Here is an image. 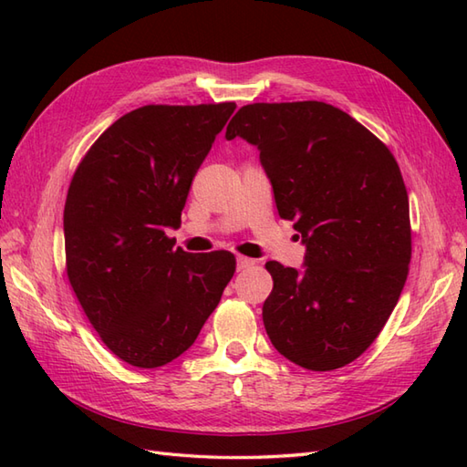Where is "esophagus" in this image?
<instances>
[{
	"instance_id": "obj_1",
	"label": "esophagus",
	"mask_w": 467,
	"mask_h": 467,
	"mask_svg": "<svg viewBox=\"0 0 467 467\" xmlns=\"http://www.w3.org/2000/svg\"><path fill=\"white\" fill-rule=\"evenodd\" d=\"M253 265H254L253 259H246V256H236V269L239 271L249 269V266H253Z\"/></svg>"
}]
</instances>
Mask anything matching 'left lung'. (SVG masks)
<instances>
[{
    "label": "left lung",
    "instance_id": "obj_1",
    "mask_svg": "<svg viewBox=\"0 0 467 467\" xmlns=\"http://www.w3.org/2000/svg\"><path fill=\"white\" fill-rule=\"evenodd\" d=\"M256 146L276 211L305 244L303 269L266 263L263 323L275 349L311 371L355 361L389 319L411 259L410 201L379 138L325 102L249 104L226 140Z\"/></svg>",
    "mask_w": 467,
    "mask_h": 467
}]
</instances>
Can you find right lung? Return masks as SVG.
I'll list each match as a JSON object with an SVG mask.
<instances>
[{"label": "right lung", "instance_id": "add662e5", "mask_svg": "<svg viewBox=\"0 0 467 467\" xmlns=\"http://www.w3.org/2000/svg\"><path fill=\"white\" fill-rule=\"evenodd\" d=\"M234 102L142 106L98 138L64 208L69 285L108 349L142 369L191 347L234 275L226 251L192 254L181 226L192 178Z\"/></svg>", "mask_w": 467, "mask_h": 467}]
</instances>
